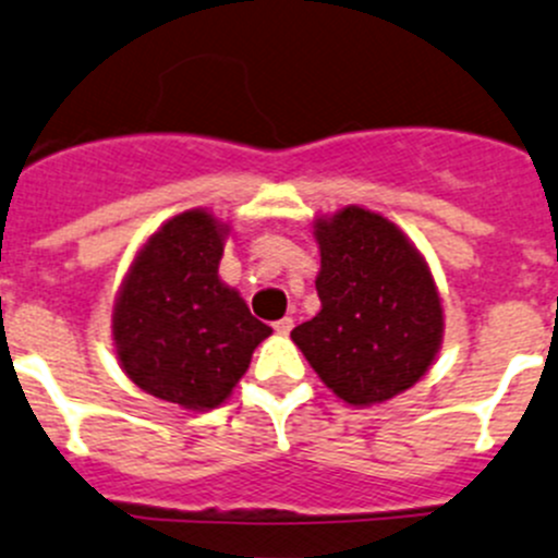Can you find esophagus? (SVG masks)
Here are the masks:
<instances>
[{
    "label": "esophagus",
    "instance_id": "34e87169",
    "mask_svg": "<svg viewBox=\"0 0 558 558\" xmlns=\"http://www.w3.org/2000/svg\"><path fill=\"white\" fill-rule=\"evenodd\" d=\"M291 327H294V318L291 316H283L280 322H275V332L278 335H289Z\"/></svg>",
    "mask_w": 558,
    "mask_h": 558
}]
</instances>
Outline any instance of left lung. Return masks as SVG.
<instances>
[{
    "mask_svg": "<svg viewBox=\"0 0 558 558\" xmlns=\"http://www.w3.org/2000/svg\"><path fill=\"white\" fill-rule=\"evenodd\" d=\"M322 311L291 340L338 398L373 405L414 387L445 332L425 258L387 218L360 207L316 220Z\"/></svg>",
    "mask_w": 558,
    "mask_h": 558,
    "instance_id": "1",
    "label": "left lung"
}]
</instances>
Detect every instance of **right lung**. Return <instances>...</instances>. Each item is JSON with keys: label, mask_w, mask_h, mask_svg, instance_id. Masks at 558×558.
Wrapping results in <instances>:
<instances>
[{"label": "right lung", "mask_w": 558, "mask_h": 558, "mask_svg": "<svg viewBox=\"0 0 558 558\" xmlns=\"http://www.w3.org/2000/svg\"><path fill=\"white\" fill-rule=\"evenodd\" d=\"M226 226L204 209L166 220L113 305V343L144 392L193 411L223 403L272 329L218 278Z\"/></svg>", "instance_id": "right-lung-1"}]
</instances>
